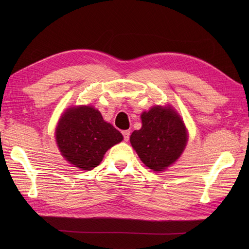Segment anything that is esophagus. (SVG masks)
Instances as JSON below:
<instances>
[{
    "label": "esophagus",
    "mask_w": 249,
    "mask_h": 249,
    "mask_svg": "<svg viewBox=\"0 0 249 249\" xmlns=\"http://www.w3.org/2000/svg\"><path fill=\"white\" fill-rule=\"evenodd\" d=\"M123 136H124V141H127V140H129V139H130V131H129V130L123 131Z\"/></svg>",
    "instance_id": "obj_1"
}]
</instances>
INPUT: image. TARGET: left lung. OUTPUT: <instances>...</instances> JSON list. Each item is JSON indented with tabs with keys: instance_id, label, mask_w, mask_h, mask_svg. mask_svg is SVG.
Instances as JSON below:
<instances>
[{
	"instance_id": "8db88e82",
	"label": "left lung",
	"mask_w": 249,
	"mask_h": 249,
	"mask_svg": "<svg viewBox=\"0 0 249 249\" xmlns=\"http://www.w3.org/2000/svg\"><path fill=\"white\" fill-rule=\"evenodd\" d=\"M142 127L131 135V144L141 161L154 171L168 167L183 153L187 132L171 108L154 107L141 114Z\"/></svg>"
}]
</instances>
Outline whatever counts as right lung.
Returning a JSON list of instances; mask_svg holds the SVG:
<instances>
[{
	"mask_svg": "<svg viewBox=\"0 0 249 249\" xmlns=\"http://www.w3.org/2000/svg\"><path fill=\"white\" fill-rule=\"evenodd\" d=\"M122 140V133L89 106L67 110L56 130V141L62 156L83 170L96 167L105 153Z\"/></svg>",
	"mask_w": 249,
	"mask_h": 249,
	"instance_id": "right-lung-1",
	"label": "right lung"
}]
</instances>
